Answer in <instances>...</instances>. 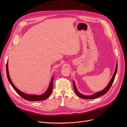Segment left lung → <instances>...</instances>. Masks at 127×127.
<instances>
[{
    "label": "left lung",
    "mask_w": 127,
    "mask_h": 127,
    "mask_svg": "<svg viewBox=\"0 0 127 127\" xmlns=\"http://www.w3.org/2000/svg\"><path fill=\"white\" fill-rule=\"evenodd\" d=\"M117 68H118V63L117 62L116 66V69H115V72H114V74H113V75L111 80L110 81L109 83H108L107 85L103 89L101 90V91L97 92V93H95V94H94L93 95H83L80 94L78 92V90L77 89V87L76 86L75 82L74 81H73V87H74V90H75V92L76 94L79 97H80L81 98H84V99H93V98H95L99 97L101 95H102L105 94L108 91V90L110 89V87H111V86L112 85V84H113V83L114 82V81L115 80V76H116V73H117Z\"/></svg>",
    "instance_id": "obj_1"
}]
</instances>
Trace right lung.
I'll use <instances>...</instances> for the list:
<instances>
[{
    "instance_id": "add662e5",
    "label": "right lung",
    "mask_w": 127,
    "mask_h": 127,
    "mask_svg": "<svg viewBox=\"0 0 127 127\" xmlns=\"http://www.w3.org/2000/svg\"><path fill=\"white\" fill-rule=\"evenodd\" d=\"M6 74H7V76L8 80L12 86V87L14 88L15 90V91L19 94L20 96H21L23 98H24L25 99L28 100H31V101H41L43 100H45L47 99L51 94L52 90H53V79H54V76H53L52 78V79L51 80L50 85L47 89L46 91L42 95H30L28 94H26L23 93V92L21 91L20 90L18 89L13 83L12 82L10 77L9 76V71H8V63H7L6 65Z\"/></svg>"
}]
</instances>
